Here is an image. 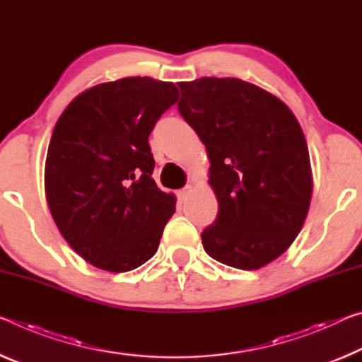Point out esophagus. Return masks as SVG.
<instances>
[{
    "label": "esophagus",
    "mask_w": 362,
    "mask_h": 362,
    "mask_svg": "<svg viewBox=\"0 0 362 362\" xmlns=\"http://www.w3.org/2000/svg\"><path fill=\"white\" fill-rule=\"evenodd\" d=\"M188 192H190V187H183L182 188V190H179V192H177V197H179L180 199H183V198H187V194H188Z\"/></svg>",
    "instance_id": "obj_1"
}]
</instances>
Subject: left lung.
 I'll return each instance as SVG.
<instances>
[{"label": "left lung", "mask_w": 362, "mask_h": 362, "mask_svg": "<svg viewBox=\"0 0 362 362\" xmlns=\"http://www.w3.org/2000/svg\"><path fill=\"white\" fill-rule=\"evenodd\" d=\"M180 116L204 143L216 221L204 251L226 266L253 271L285 253L300 233L313 193L311 164L293 112L240 78L179 83Z\"/></svg>", "instance_id": "left-lung-1"}]
</instances>
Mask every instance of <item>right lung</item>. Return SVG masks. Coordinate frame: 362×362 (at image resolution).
Masks as SVG:
<instances>
[{
    "label": "right lung",
    "instance_id": "right-lung-1",
    "mask_svg": "<svg viewBox=\"0 0 362 362\" xmlns=\"http://www.w3.org/2000/svg\"><path fill=\"white\" fill-rule=\"evenodd\" d=\"M174 83L127 77L80 93L56 122L45 165L51 216L85 261L109 272L158 251L175 197L153 180L148 136L177 101Z\"/></svg>",
    "mask_w": 362,
    "mask_h": 362
}]
</instances>
